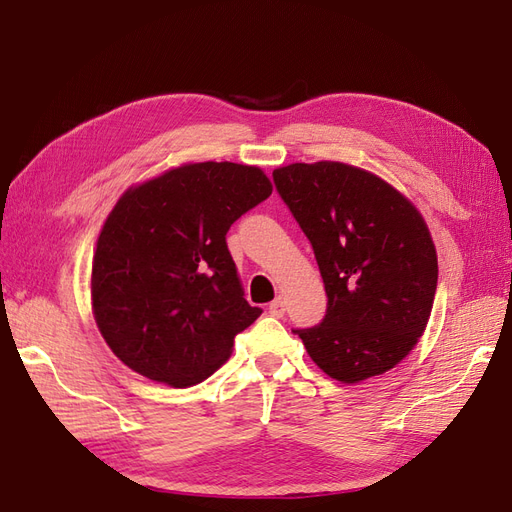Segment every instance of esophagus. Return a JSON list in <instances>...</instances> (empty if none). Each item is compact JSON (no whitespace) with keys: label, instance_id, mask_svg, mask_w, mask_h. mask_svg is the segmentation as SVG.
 <instances>
[{"label":"esophagus","instance_id":"esophagus-1","mask_svg":"<svg viewBox=\"0 0 512 512\" xmlns=\"http://www.w3.org/2000/svg\"><path fill=\"white\" fill-rule=\"evenodd\" d=\"M269 312L273 316H284L286 312V301L282 297H275L271 303H269Z\"/></svg>","mask_w":512,"mask_h":512}]
</instances>
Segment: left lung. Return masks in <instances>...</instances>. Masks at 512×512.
Segmentation results:
<instances>
[{"label":"left lung","mask_w":512,"mask_h":512,"mask_svg":"<svg viewBox=\"0 0 512 512\" xmlns=\"http://www.w3.org/2000/svg\"><path fill=\"white\" fill-rule=\"evenodd\" d=\"M273 179L314 247L329 297L322 324L294 333L337 382L382 376L414 350L436 297L438 254L421 211L346 162H294Z\"/></svg>","instance_id":"obj_1"}]
</instances>
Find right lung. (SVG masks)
I'll use <instances>...</instances> for the list:
<instances>
[{
  "label": "right lung",
  "instance_id": "obj_1",
  "mask_svg": "<svg viewBox=\"0 0 512 512\" xmlns=\"http://www.w3.org/2000/svg\"><path fill=\"white\" fill-rule=\"evenodd\" d=\"M271 192L258 166L188 162L119 196L91 262V312L123 365L185 389L228 361L262 309L243 299L226 232Z\"/></svg>",
  "mask_w": 512,
  "mask_h": 512
}]
</instances>
